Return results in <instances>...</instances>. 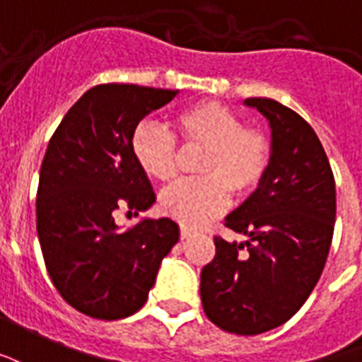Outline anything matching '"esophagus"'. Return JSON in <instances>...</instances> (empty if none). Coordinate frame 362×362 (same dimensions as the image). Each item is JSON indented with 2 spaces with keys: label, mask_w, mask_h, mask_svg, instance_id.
<instances>
[{
  "label": "esophagus",
  "mask_w": 362,
  "mask_h": 362,
  "mask_svg": "<svg viewBox=\"0 0 362 362\" xmlns=\"http://www.w3.org/2000/svg\"><path fill=\"white\" fill-rule=\"evenodd\" d=\"M191 235H192V229L181 226V239H189Z\"/></svg>",
  "instance_id": "obj_1"
}]
</instances>
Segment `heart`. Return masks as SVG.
<instances>
[{"label":"heart","instance_id":"heart-1","mask_svg":"<svg viewBox=\"0 0 362 362\" xmlns=\"http://www.w3.org/2000/svg\"><path fill=\"white\" fill-rule=\"evenodd\" d=\"M179 141L187 146H204L199 173L162 192L160 206L185 228H200L220 216L231 191L245 197L258 187L270 168L272 144L258 129L243 125L235 112L218 102H200L175 117ZM131 152L148 177L171 181L177 173L175 136L154 121H141L131 134Z\"/></svg>","mask_w":362,"mask_h":362}]
</instances>
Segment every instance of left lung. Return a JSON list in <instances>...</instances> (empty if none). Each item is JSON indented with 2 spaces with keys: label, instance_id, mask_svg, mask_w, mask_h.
<instances>
[{
  "label": "left lung",
  "instance_id": "8db88e82",
  "mask_svg": "<svg viewBox=\"0 0 362 362\" xmlns=\"http://www.w3.org/2000/svg\"><path fill=\"white\" fill-rule=\"evenodd\" d=\"M272 129V160L258 189L226 218L247 241L214 237L200 299L218 328L257 336L286 324L308 299L328 258L336 181L313 127L270 98H247Z\"/></svg>",
  "mask_w": 362,
  "mask_h": 362
}]
</instances>
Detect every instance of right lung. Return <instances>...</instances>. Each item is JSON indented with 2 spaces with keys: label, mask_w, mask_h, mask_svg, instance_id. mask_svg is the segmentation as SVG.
<instances>
[{
  "label": "right lung",
  "mask_w": 362,
  "mask_h": 362,
  "mask_svg": "<svg viewBox=\"0 0 362 362\" xmlns=\"http://www.w3.org/2000/svg\"><path fill=\"white\" fill-rule=\"evenodd\" d=\"M179 90L98 84L65 113L42 160L36 229L47 274L71 307L119 320L148 299L162 260L179 241L170 218L119 229L115 210L134 216L156 194L134 162L131 134Z\"/></svg>",
  "instance_id": "right-lung-1"
}]
</instances>
